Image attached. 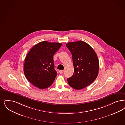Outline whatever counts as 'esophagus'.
<instances>
[{
  "mask_svg": "<svg viewBox=\"0 0 125 125\" xmlns=\"http://www.w3.org/2000/svg\"><path fill=\"white\" fill-rule=\"evenodd\" d=\"M59 73H60V74L63 73H64V70H60V71H59Z\"/></svg>",
  "mask_w": 125,
  "mask_h": 125,
  "instance_id": "obj_1",
  "label": "esophagus"
}]
</instances>
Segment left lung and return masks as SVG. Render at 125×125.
Listing matches in <instances>:
<instances>
[{"mask_svg": "<svg viewBox=\"0 0 125 125\" xmlns=\"http://www.w3.org/2000/svg\"><path fill=\"white\" fill-rule=\"evenodd\" d=\"M66 47L72 55L74 67L73 76L67 79L70 86L82 89L96 79L99 69L97 55L93 48L83 41L69 42Z\"/></svg>", "mask_w": 125, "mask_h": 125, "instance_id": "8db88e82", "label": "left lung"}]
</instances>
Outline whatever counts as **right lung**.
Here are the masks:
<instances>
[{
  "mask_svg": "<svg viewBox=\"0 0 125 125\" xmlns=\"http://www.w3.org/2000/svg\"><path fill=\"white\" fill-rule=\"evenodd\" d=\"M62 45L60 43L42 41L35 45L26 55L24 66L25 77L41 89L52 84L57 75L53 55Z\"/></svg>",
  "mask_w": 125,
  "mask_h": 125,
  "instance_id": "1",
  "label": "right lung"
}]
</instances>
